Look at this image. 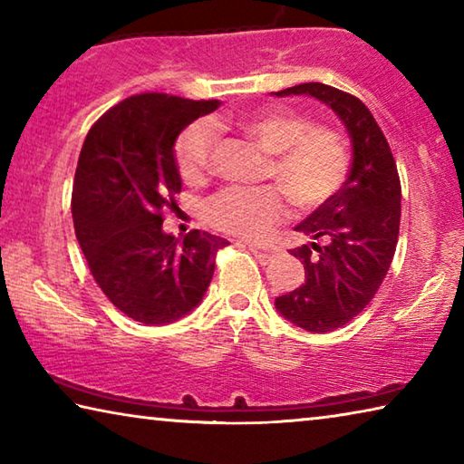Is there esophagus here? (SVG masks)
<instances>
[{"label": "esophagus", "mask_w": 464, "mask_h": 464, "mask_svg": "<svg viewBox=\"0 0 464 464\" xmlns=\"http://www.w3.org/2000/svg\"><path fill=\"white\" fill-rule=\"evenodd\" d=\"M247 247H249V251L256 256V260L260 262V264H268L272 257H274V251L272 249L257 247V246H254V243H247Z\"/></svg>", "instance_id": "esophagus-1"}]
</instances>
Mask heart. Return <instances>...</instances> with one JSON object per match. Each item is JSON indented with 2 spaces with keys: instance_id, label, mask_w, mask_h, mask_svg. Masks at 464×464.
Masks as SVG:
<instances>
[{
  "instance_id": "1",
  "label": "heart",
  "mask_w": 464,
  "mask_h": 464,
  "mask_svg": "<svg viewBox=\"0 0 464 464\" xmlns=\"http://www.w3.org/2000/svg\"><path fill=\"white\" fill-rule=\"evenodd\" d=\"M237 127L274 155L268 174L304 208L332 198L350 176L348 140L332 127H315L307 114L274 106L246 116ZM215 147L217 129L208 121L190 124L178 137L176 163L186 184H200L208 178ZM281 188H223L207 204V221L218 231L260 239L288 215V196Z\"/></svg>"
}]
</instances>
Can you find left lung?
<instances>
[{
  "label": "left lung",
  "mask_w": 464,
  "mask_h": 464,
  "mask_svg": "<svg viewBox=\"0 0 464 464\" xmlns=\"http://www.w3.org/2000/svg\"><path fill=\"white\" fill-rule=\"evenodd\" d=\"M313 96L332 106L352 137V168L340 192L296 227L313 239L290 249L304 266V285L276 298L295 325L325 334L350 324L381 288L395 256L401 182L387 137L362 100L311 82L276 96Z\"/></svg>",
  "instance_id": "left-lung-1"
}]
</instances>
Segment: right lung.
Wrapping results in <instances>:
<instances>
[{
	"label": "right lung",
	"mask_w": 464,
	"mask_h": 464,
	"mask_svg": "<svg viewBox=\"0 0 464 464\" xmlns=\"http://www.w3.org/2000/svg\"><path fill=\"white\" fill-rule=\"evenodd\" d=\"M218 100L135 93L93 122L77 161L72 213L93 280L124 315L171 324L202 301L217 251L227 241L190 231L184 241L161 229L182 190L174 143Z\"/></svg>",
	"instance_id": "right-lung-1"
}]
</instances>
